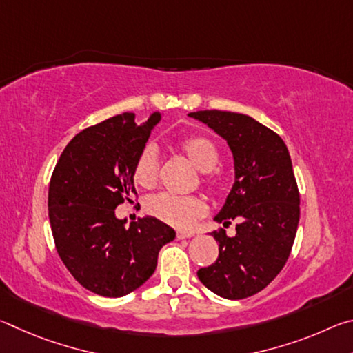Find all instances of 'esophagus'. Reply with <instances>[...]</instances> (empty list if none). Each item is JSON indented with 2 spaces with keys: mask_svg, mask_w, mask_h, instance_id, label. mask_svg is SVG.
<instances>
[{
  "mask_svg": "<svg viewBox=\"0 0 353 353\" xmlns=\"http://www.w3.org/2000/svg\"><path fill=\"white\" fill-rule=\"evenodd\" d=\"M193 235H194L193 232H177L176 238H177V240H185V238H191Z\"/></svg>",
  "mask_w": 353,
  "mask_h": 353,
  "instance_id": "34e87169",
  "label": "esophagus"
}]
</instances>
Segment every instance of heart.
Listing matches in <instances>:
<instances>
[{"mask_svg": "<svg viewBox=\"0 0 353 353\" xmlns=\"http://www.w3.org/2000/svg\"><path fill=\"white\" fill-rule=\"evenodd\" d=\"M177 149L196 170L204 172V183L210 188L221 185L216 172L221 152L216 143L205 135H190L179 140ZM160 162L155 149L148 145L141 149L134 165V182L141 188H154L159 182ZM145 210L155 219L162 221L176 229H187L205 213V204L196 196H174L160 193L146 201Z\"/></svg>", "mask_w": 353, "mask_h": 353, "instance_id": "b5f03b06", "label": "heart"}]
</instances>
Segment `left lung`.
<instances>
[{
    "label": "left lung",
    "mask_w": 353,
    "mask_h": 353,
    "mask_svg": "<svg viewBox=\"0 0 353 353\" xmlns=\"http://www.w3.org/2000/svg\"><path fill=\"white\" fill-rule=\"evenodd\" d=\"M212 128L229 145L235 183L214 221L238 219L236 235H212L219 243L213 265L198 277L221 297L244 299L266 288L282 271L294 243L301 196L288 148L274 130L243 113L199 110L188 113Z\"/></svg>",
    "instance_id": "8db88e82"
}]
</instances>
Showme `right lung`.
Listing matches in <instances>:
<instances>
[{
    "label": "right lung",
    "mask_w": 353,
    "mask_h": 353,
    "mask_svg": "<svg viewBox=\"0 0 353 353\" xmlns=\"http://www.w3.org/2000/svg\"><path fill=\"white\" fill-rule=\"evenodd\" d=\"M134 113L112 117L81 130L52 171L48 213L57 254L83 288L121 297L152 276L159 250L176 232L152 216L130 223L115 208L132 202L135 160L160 121L154 112L137 126Z\"/></svg>",
    "instance_id": "right-lung-1"
}]
</instances>
